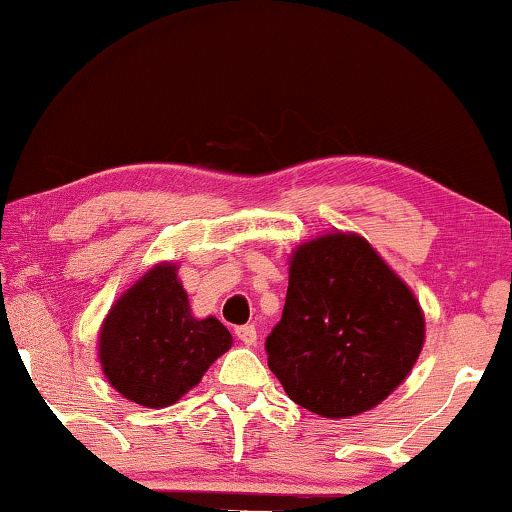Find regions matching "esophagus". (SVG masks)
I'll list each match as a JSON object with an SVG mask.
<instances>
[{
	"mask_svg": "<svg viewBox=\"0 0 512 512\" xmlns=\"http://www.w3.org/2000/svg\"><path fill=\"white\" fill-rule=\"evenodd\" d=\"M235 333H237V338H240L247 347H254V345H256L258 333H256L254 326H240Z\"/></svg>",
	"mask_w": 512,
	"mask_h": 512,
	"instance_id": "1",
	"label": "esophagus"
}]
</instances>
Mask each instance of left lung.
<instances>
[{"label": "left lung", "mask_w": 512, "mask_h": 512, "mask_svg": "<svg viewBox=\"0 0 512 512\" xmlns=\"http://www.w3.org/2000/svg\"><path fill=\"white\" fill-rule=\"evenodd\" d=\"M424 338V310L410 286L366 237L331 230L291 251L282 321L265 349L291 401L345 419L396 391Z\"/></svg>", "instance_id": "left-lung-1"}]
</instances>
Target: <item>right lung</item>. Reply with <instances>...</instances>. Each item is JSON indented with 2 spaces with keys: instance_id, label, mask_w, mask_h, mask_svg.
Segmentation results:
<instances>
[{
  "instance_id": "obj_1",
  "label": "right lung",
  "mask_w": 512,
  "mask_h": 512,
  "mask_svg": "<svg viewBox=\"0 0 512 512\" xmlns=\"http://www.w3.org/2000/svg\"><path fill=\"white\" fill-rule=\"evenodd\" d=\"M230 347L233 335L219 319L193 314L174 261L156 263L125 289L97 335L104 377L144 408L177 403Z\"/></svg>"
}]
</instances>
